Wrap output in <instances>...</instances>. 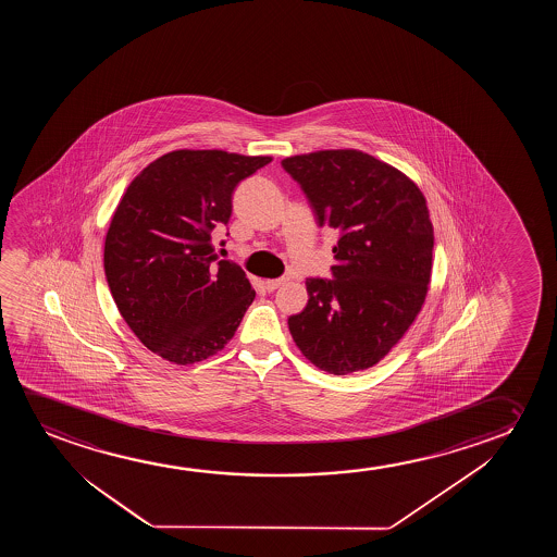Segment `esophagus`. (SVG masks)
<instances>
[{
  "mask_svg": "<svg viewBox=\"0 0 557 557\" xmlns=\"http://www.w3.org/2000/svg\"><path fill=\"white\" fill-rule=\"evenodd\" d=\"M285 283V277H280V280H268V282H264V287H267L268 293H272V290L277 289L280 285H283Z\"/></svg>",
  "mask_w": 557,
  "mask_h": 557,
  "instance_id": "1",
  "label": "esophagus"
}]
</instances>
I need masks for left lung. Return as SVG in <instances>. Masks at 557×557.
<instances>
[{"mask_svg":"<svg viewBox=\"0 0 557 557\" xmlns=\"http://www.w3.org/2000/svg\"><path fill=\"white\" fill-rule=\"evenodd\" d=\"M321 228L333 230L335 267L308 277V305L289 331L321 371L376 366L411 327L426 298L434 228L411 178L359 150H321L282 161Z\"/></svg>","mask_w":557,"mask_h":557,"instance_id":"obj_1","label":"left lung"}]
</instances>
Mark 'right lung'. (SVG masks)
Wrapping results in <instances>:
<instances>
[{"instance_id":"obj_1","label":"right lung","mask_w":557,"mask_h":557,"mask_svg":"<svg viewBox=\"0 0 557 557\" xmlns=\"http://www.w3.org/2000/svg\"><path fill=\"white\" fill-rule=\"evenodd\" d=\"M272 161L222 150H176L135 176L104 242L115 306L148 350L176 366L228 344L255 298L242 268L213 255L237 184Z\"/></svg>"}]
</instances>
